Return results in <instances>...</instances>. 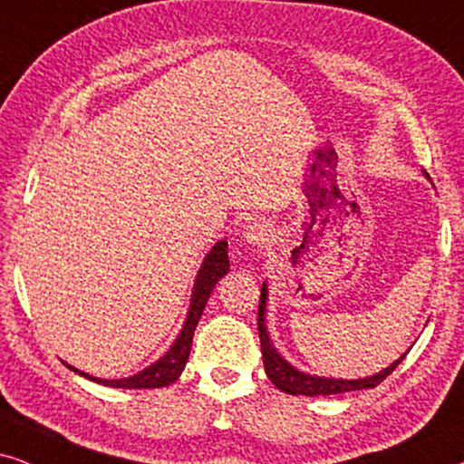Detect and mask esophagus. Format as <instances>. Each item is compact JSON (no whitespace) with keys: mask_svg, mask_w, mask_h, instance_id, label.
<instances>
[{"mask_svg":"<svg viewBox=\"0 0 464 464\" xmlns=\"http://www.w3.org/2000/svg\"><path fill=\"white\" fill-rule=\"evenodd\" d=\"M269 233H272V228L263 218H252L250 222H246L244 225V242L250 246V248H263L269 242Z\"/></svg>","mask_w":464,"mask_h":464,"instance_id":"obj_1","label":"esophagus"}]
</instances>
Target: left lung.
<instances>
[{
	"label": "left lung",
	"instance_id": "1",
	"mask_svg": "<svg viewBox=\"0 0 464 464\" xmlns=\"http://www.w3.org/2000/svg\"><path fill=\"white\" fill-rule=\"evenodd\" d=\"M266 306H267V285L263 283L261 286V297H259V338H261V353H263V366H266L267 379L272 381L278 390L286 392L293 396H330V394H343V392H355V390H366V388H377L392 371L404 360V353L401 360H396L392 366L385 368L372 377L366 379H327V377H313L297 368H293L289 362L280 357L278 351L274 349L272 340H269L267 327H266Z\"/></svg>",
	"mask_w": 464,
	"mask_h": 464
}]
</instances>
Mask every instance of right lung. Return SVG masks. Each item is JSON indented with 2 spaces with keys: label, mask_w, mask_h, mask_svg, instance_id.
Segmentation results:
<instances>
[{
  "label": "right lung",
  "mask_w": 464,
  "mask_h": 464,
  "mask_svg": "<svg viewBox=\"0 0 464 464\" xmlns=\"http://www.w3.org/2000/svg\"><path fill=\"white\" fill-rule=\"evenodd\" d=\"M228 272V255H227V242L220 239L216 242L212 250L208 252L201 263V269H198L197 280H195V291H192L190 297V310L186 314L184 327H181L179 336L175 338L173 347L164 353L160 360L151 363V366L145 368L137 374L128 379H98V377H90L87 372H81L72 368L74 372H79L81 377H87L96 383L102 385H111V388H121V390H150V388H164V385H171L173 381H178V377L184 371L186 362H188L190 355V347H192V336H195L197 324L201 319L205 304H208L209 295H212L214 286L218 280Z\"/></svg>",
  "instance_id": "add662e5"
}]
</instances>
